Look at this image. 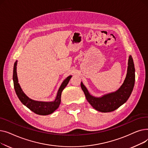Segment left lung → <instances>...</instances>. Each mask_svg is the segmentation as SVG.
<instances>
[{"label":"left lung","mask_w":148,"mask_h":148,"mask_svg":"<svg viewBox=\"0 0 148 148\" xmlns=\"http://www.w3.org/2000/svg\"><path fill=\"white\" fill-rule=\"evenodd\" d=\"M135 82V68L131 56H129L128 66L126 78L121 88L114 92L97 98L90 95L86 88L81 82V88L90 104L101 112H110L125 103L133 90Z\"/></svg>","instance_id":"left-lung-1"}]
</instances>
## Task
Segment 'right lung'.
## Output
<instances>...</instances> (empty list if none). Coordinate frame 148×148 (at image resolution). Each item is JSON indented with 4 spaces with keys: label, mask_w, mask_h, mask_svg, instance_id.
Segmentation results:
<instances>
[{
    "label": "right lung",
    "mask_w": 148,
    "mask_h": 148,
    "mask_svg": "<svg viewBox=\"0 0 148 148\" xmlns=\"http://www.w3.org/2000/svg\"><path fill=\"white\" fill-rule=\"evenodd\" d=\"M17 63L16 61L14 63V69H13V82L15 91L16 94L20 100V101L26 106L29 109L34 112L35 113L40 115H48L55 111L59 107L60 101H61V94L64 88L66 86L70 79L71 78V75L68 76L67 78L62 83L60 87L58 92V94L55 100L52 102H42V101H36L28 98L25 93L23 92L20 88L19 83H18V79L17 75Z\"/></svg>",
    "instance_id": "right-lung-1"
}]
</instances>
